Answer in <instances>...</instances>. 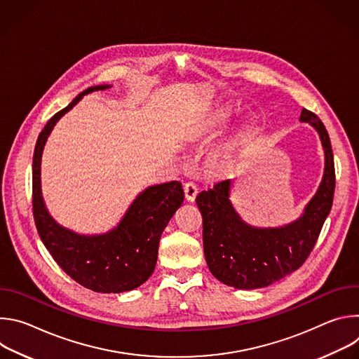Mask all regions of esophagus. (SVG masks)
Returning a JSON list of instances; mask_svg holds the SVG:
<instances>
[{
	"label": "esophagus",
	"instance_id": "esophagus-1",
	"mask_svg": "<svg viewBox=\"0 0 359 359\" xmlns=\"http://www.w3.org/2000/svg\"><path fill=\"white\" fill-rule=\"evenodd\" d=\"M184 196L187 201H194L196 194H197V186L193 182H187L184 183Z\"/></svg>",
	"mask_w": 359,
	"mask_h": 359
}]
</instances>
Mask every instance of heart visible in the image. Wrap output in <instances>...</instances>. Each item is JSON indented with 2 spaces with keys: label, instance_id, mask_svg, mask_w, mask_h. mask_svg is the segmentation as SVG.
<instances>
[{
  "label": "heart",
  "instance_id": "obj_1",
  "mask_svg": "<svg viewBox=\"0 0 359 359\" xmlns=\"http://www.w3.org/2000/svg\"><path fill=\"white\" fill-rule=\"evenodd\" d=\"M224 121V115H219L216 118V123H222ZM229 159H230V155L227 151H223L220 153V155L216 158V165L220 166V168H224L227 163H229Z\"/></svg>",
  "mask_w": 359,
  "mask_h": 359
}]
</instances>
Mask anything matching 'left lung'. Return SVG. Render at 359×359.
<instances>
[{
    "instance_id": "8db88e82",
    "label": "left lung",
    "mask_w": 359,
    "mask_h": 359,
    "mask_svg": "<svg viewBox=\"0 0 359 359\" xmlns=\"http://www.w3.org/2000/svg\"><path fill=\"white\" fill-rule=\"evenodd\" d=\"M299 121L310 123L318 132L325 168L317 193L295 222L269 229L247 224L230 201V179L220 180L196 197L203 216L204 257L212 274L229 287L263 288L298 270L309 259L330 215L335 190L330 136L316 114L302 109Z\"/></svg>"
}]
</instances>
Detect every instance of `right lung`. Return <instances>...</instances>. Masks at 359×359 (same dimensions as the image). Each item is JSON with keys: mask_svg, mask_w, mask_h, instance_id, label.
<instances>
[{"mask_svg": "<svg viewBox=\"0 0 359 359\" xmlns=\"http://www.w3.org/2000/svg\"><path fill=\"white\" fill-rule=\"evenodd\" d=\"M109 88L85 89L48 121L38 136L32 159V210L38 234L57 264L78 284L95 292L116 294L137 288L155 270L161 236L182 206L180 182L149 186L130 204L119 224L108 233L83 236L58 224L48 213L41 193V156L55 123L83 95Z\"/></svg>", "mask_w": 359, "mask_h": 359, "instance_id": "obj_1", "label": "right lung"}]
</instances>
